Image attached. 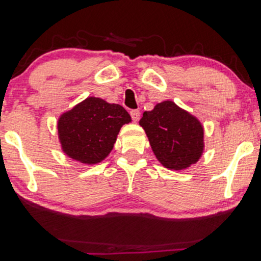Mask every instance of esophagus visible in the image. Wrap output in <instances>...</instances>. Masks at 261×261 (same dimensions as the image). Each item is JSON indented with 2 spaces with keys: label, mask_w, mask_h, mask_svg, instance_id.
Segmentation results:
<instances>
[{
  "label": "esophagus",
  "mask_w": 261,
  "mask_h": 261,
  "mask_svg": "<svg viewBox=\"0 0 261 261\" xmlns=\"http://www.w3.org/2000/svg\"><path fill=\"white\" fill-rule=\"evenodd\" d=\"M130 115H131V118H133V120L136 122V121L140 120L141 113H140V110H131Z\"/></svg>",
  "instance_id": "esophagus-1"
}]
</instances>
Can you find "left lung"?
<instances>
[{
    "instance_id": "8db88e82",
    "label": "left lung",
    "mask_w": 261,
    "mask_h": 261,
    "mask_svg": "<svg viewBox=\"0 0 261 261\" xmlns=\"http://www.w3.org/2000/svg\"><path fill=\"white\" fill-rule=\"evenodd\" d=\"M140 125L158 162L170 170H182L199 162L205 149V131L196 116L174 101L164 100L143 113Z\"/></svg>"
}]
</instances>
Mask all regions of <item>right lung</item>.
Returning <instances> with one entry per match:
<instances>
[{
	"label": "right lung",
	"mask_w": 261,
	"mask_h": 261,
	"mask_svg": "<svg viewBox=\"0 0 261 261\" xmlns=\"http://www.w3.org/2000/svg\"><path fill=\"white\" fill-rule=\"evenodd\" d=\"M131 116L119 104L88 97L58 120V135L62 152L71 160L92 166L104 161L116 142L122 125Z\"/></svg>",
	"instance_id": "1"
}]
</instances>
